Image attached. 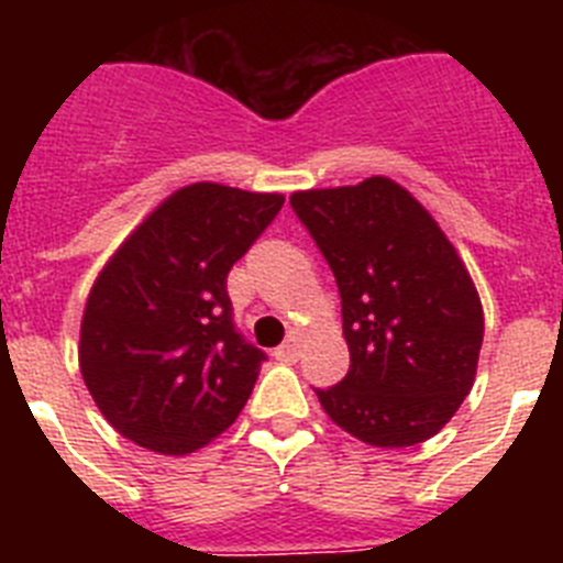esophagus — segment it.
Instances as JSON below:
<instances>
[{"label":"esophagus","mask_w":563,"mask_h":563,"mask_svg":"<svg viewBox=\"0 0 563 563\" xmlns=\"http://www.w3.org/2000/svg\"><path fill=\"white\" fill-rule=\"evenodd\" d=\"M301 343H305L301 332H290V335H287V341L276 350V357L278 361H287V363L298 361V355H301Z\"/></svg>","instance_id":"esophagus-1"}]
</instances>
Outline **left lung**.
Returning a JSON list of instances; mask_svg holds the SVG:
<instances>
[{
	"mask_svg": "<svg viewBox=\"0 0 563 563\" xmlns=\"http://www.w3.org/2000/svg\"><path fill=\"white\" fill-rule=\"evenodd\" d=\"M335 273L350 372L318 389L338 429L375 449L426 442L476 380L485 312L456 247L389 177L292 191Z\"/></svg>",
	"mask_w": 563,
	"mask_h": 563,
	"instance_id": "left-lung-1",
	"label": "left lung"
}]
</instances>
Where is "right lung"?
I'll return each instance as SVG.
<instances>
[{
  "label": "right lung",
  "mask_w": 563,
  "mask_h": 563,
  "mask_svg": "<svg viewBox=\"0 0 563 563\" xmlns=\"http://www.w3.org/2000/svg\"><path fill=\"white\" fill-rule=\"evenodd\" d=\"M285 194L191 183L109 256L87 296L78 366L112 429L183 456L245 409L265 352L231 321L225 278Z\"/></svg>",
  "instance_id": "add662e5"
}]
</instances>
